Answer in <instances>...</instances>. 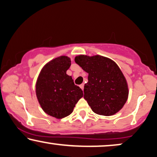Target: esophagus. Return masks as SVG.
Masks as SVG:
<instances>
[{
    "instance_id": "esophagus-1",
    "label": "esophagus",
    "mask_w": 157,
    "mask_h": 157,
    "mask_svg": "<svg viewBox=\"0 0 157 157\" xmlns=\"http://www.w3.org/2000/svg\"><path fill=\"white\" fill-rule=\"evenodd\" d=\"M80 88L82 90H84V84H83V83L80 85Z\"/></svg>"
}]
</instances>
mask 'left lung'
Returning <instances> with one entry per match:
<instances>
[{
	"label": "left lung",
	"instance_id": "1",
	"mask_svg": "<svg viewBox=\"0 0 157 157\" xmlns=\"http://www.w3.org/2000/svg\"><path fill=\"white\" fill-rule=\"evenodd\" d=\"M75 62L88 73L84 98L96 114L110 116L122 109L128 98L127 80L116 62L100 55L80 54Z\"/></svg>",
	"mask_w": 157,
	"mask_h": 157
}]
</instances>
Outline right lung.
Here are the masks:
<instances>
[{"label": "right lung", "mask_w": 157, "mask_h": 157, "mask_svg": "<svg viewBox=\"0 0 157 157\" xmlns=\"http://www.w3.org/2000/svg\"><path fill=\"white\" fill-rule=\"evenodd\" d=\"M71 59L62 55L47 62L37 77L36 95L41 108L47 115L61 119L72 113L83 96L72 76L67 74Z\"/></svg>", "instance_id": "right-lung-1"}]
</instances>
